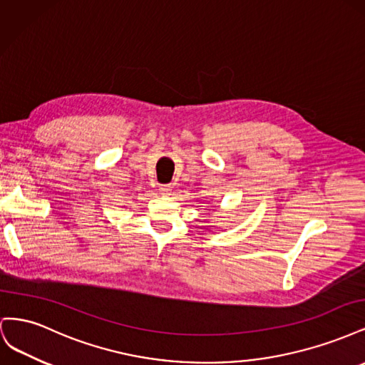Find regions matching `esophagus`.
I'll use <instances>...</instances> for the list:
<instances>
[{"instance_id": "esophagus-1", "label": "esophagus", "mask_w": 365, "mask_h": 365, "mask_svg": "<svg viewBox=\"0 0 365 365\" xmlns=\"http://www.w3.org/2000/svg\"><path fill=\"white\" fill-rule=\"evenodd\" d=\"M170 192H172V187H170L169 184H163V185H160V193H161L163 196H169V195H170Z\"/></svg>"}]
</instances>
